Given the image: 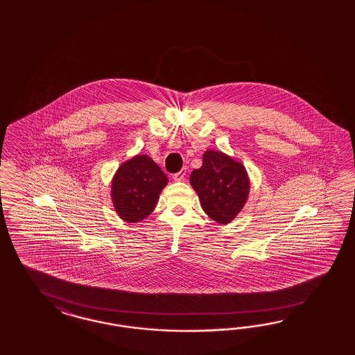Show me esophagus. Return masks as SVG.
<instances>
[{
	"label": "esophagus",
	"instance_id": "1",
	"mask_svg": "<svg viewBox=\"0 0 355 355\" xmlns=\"http://www.w3.org/2000/svg\"><path fill=\"white\" fill-rule=\"evenodd\" d=\"M186 169H182V171H180L178 173H175L174 175H173V178H174V181H183L184 180V177H186Z\"/></svg>",
	"mask_w": 355,
	"mask_h": 355
}]
</instances>
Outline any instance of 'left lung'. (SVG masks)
<instances>
[{"label": "left lung", "instance_id": "1", "mask_svg": "<svg viewBox=\"0 0 355 355\" xmlns=\"http://www.w3.org/2000/svg\"><path fill=\"white\" fill-rule=\"evenodd\" d=\"M202 208L218 224H229L245 207L250 180L245 166L220 150H205L203 165L190 175Z\"/></svg>", "mask_w": 355, "mask_h": 355}]
</instances>
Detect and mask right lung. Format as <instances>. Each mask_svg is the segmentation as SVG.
I'll return each mask as SVG.
<instances>
[{"label": "right lung", "instance_id": "1", "mask_svg": "<svg viewBox=\"0 0 355 355\" xmlns=\"http://www.w3.org/2000/svg\"><path fill=\"white\" fill-rule=\"evenodd\" d=\"M168 177L147 155L123 162L112 180V202L126 223L144 220L157 205Z\"/></svg>", "mask_w": 355, "mask_h": 355}]
</instances>
